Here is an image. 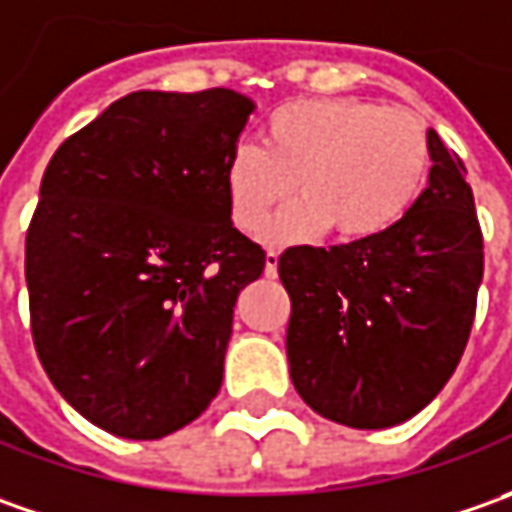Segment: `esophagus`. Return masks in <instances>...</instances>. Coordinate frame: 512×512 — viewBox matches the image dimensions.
Listing matches in <instances>:
<instances>
[{"instance_id": "34e87169", "label": "esophagus", "mask_w": 512, "mask_h": 512, "mask_svg": "<svg viewBox=\"0 0 512 512\" xmlns=\"http://www.w3.org/2000/svg\"><path fill=\"white\" fill-rule=\"evenodd\" d=\"M277 260H280V255L269 249V252H266V266H263V274H266V277H277Z\"/></svg>"}]
</instances>
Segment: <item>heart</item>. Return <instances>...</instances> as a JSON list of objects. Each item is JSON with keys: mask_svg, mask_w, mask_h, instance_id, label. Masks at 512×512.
<instances>
[{"mask_svg": "<svg viewBox=\"0 0 512 512\" xmlns=\"http://www.w3.org/2000/svg\"><path fill=\"white\" fill-rule=\"evenodd\" d=\"M431 167L425 124L402 107L362 98H300L260 127V150L240 144L223 164L232 223L255 232L297 186L263 240L286 246L334 226L348 243L388 235L419 201Z\"/></svg>", "mask_w": 512, "mask_h": 512, "instance_id": "b5f03b06", "label": "heart"}]
</instances>
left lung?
Listing matches in <instances>:
<instances>
[{
    "label": "left lung",
    "mask_w": 512,
    "mask_h": 512,
    "mask_svg": "<svg viewBox=\"0 0 512 512\" xmlns=\"http://www.w3.org/2000/svg\"><path fill=\"white\" fill-rule=\"evenodd\" d=\"M433 167L414 209L382 238L277 260L291 297L286 354L311 411L360 431L394 428L462 360L485 272L465 164L428 130Z\"/></svg>",
    "instance_id": "obj_1"
}]
</instances>
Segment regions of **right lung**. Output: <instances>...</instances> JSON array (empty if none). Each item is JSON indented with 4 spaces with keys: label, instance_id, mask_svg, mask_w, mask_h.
Here are the masks:
<instances>
[{
    "label": "right lung",
    "instance_id": "add662e5",
    "mask_svg": "<svg viewBox=\"0 0 512 512\" xmlns=\"http://www.w3.org/2000/svg\"><path fill=\"white\" fill-rule=\"evenodd\" d=\"M252 110L226 87L138 90L47 164L25 240L30 331L101 431L161 439L221 391L235 300L266 266L221 181Z\"/></svg>",
    "mask_w": 512,
    "mask_h": 512
}]
</instances>
